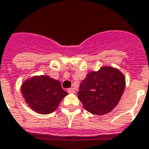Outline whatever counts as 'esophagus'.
<instances>
[{"label":"esophagus","instance_id":"obj_1","mask_svg":"<svg viewBox=\"0 0 149 149\" xmlns=\"http://www.w3.org/2000/svg\"><path fill=\"white\" fill-rule=\"evenodd\" d=\"M67 91H68V93H75V90L74 88H68V90H67Z\"/></svg>","mask_w":149,"mask_h":149}]
</instances>
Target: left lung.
<instances>
[{
	"label": "left lung",
	"instance_id": "left-lung-1",
	"mask_svg": "<svg viewBox=\"0 0 149 149\" xmlns=\"http://www.w3.org/2000/svg\"><path fill=\"white\" fill-rule=\"evenodd\" d=\"M125 77L119 70L104 67L88 73L79 88L78 98L88 112L104 115L113 110L125 89Z\"/></svg>",
	"mask_w": 149,
	"mask_h": 149
}]
</instances>
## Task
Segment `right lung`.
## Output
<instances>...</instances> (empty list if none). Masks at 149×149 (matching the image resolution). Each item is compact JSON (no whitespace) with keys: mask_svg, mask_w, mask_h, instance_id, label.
<instances>
[{"mask_svg":"<svg viewBox=\"0 0 149 149\" xmlns=\"http://www.w3.org/2000/svg\"><path fill=\"white\" fill-rule=\"evenodd\" d=\"M21 91L27 104L41 114L54 112L62 99L68 95L63 90L61 83L47 76L29 79L23 84Z\"/></svg>","mask_w":149,"mask_h":149,"instance_id":"1","label":"right lung"}]
</instances>
